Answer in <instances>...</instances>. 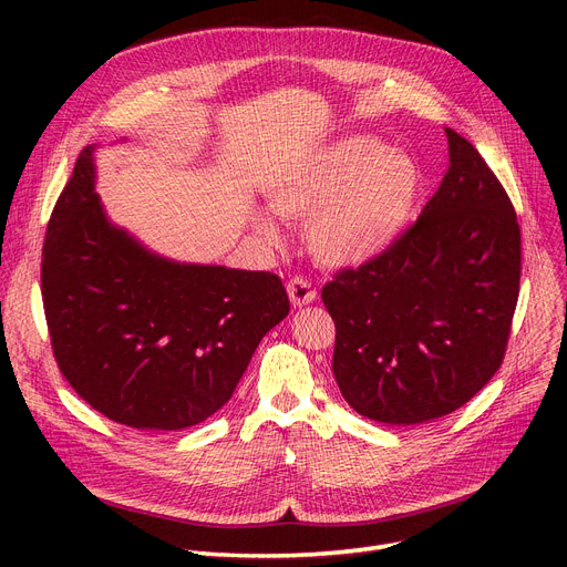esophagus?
<instances>
[{"instance_id":"obj_1","label":"esophagus","mask_w":567,"mask_h":567,"mask_svg":"<svg viewBox=\"0 0 567 567\" xmlns=\"http://www.w3.org/2000/svg\"><path fill=\"white\" fill-rule=\"evenodd\" d=\"M287 293H289V301L293 303V308L310 306V303L317 299V291H315L312 285H310L306 278H301V276H296V278H291V280L287 282Z\"/></svg>"}]
</instances>
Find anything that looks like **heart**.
I'll use <instances>...</instances> for the list:
<instances>
[{
    "label": "heart",
    "instance_id": "obj_1",
    "mask_svg": "<svg viewBox=\"0 0 567 567\" xmlns=\"http://www.w3.org/2000/svg\"><path fill=\"white\" fill-rule=\"evenodd\" d=\"M423 188L419 163L370 137H344L276 165L266 184L271 212L308 223V246L326 266H363L389 250L406 229ZM268 244L278 225L255 216Z\"/></svg>",
    "mask_w": 567,
    "mask_h": 567
}]
</instances>
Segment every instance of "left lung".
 <instances>
[{"mask_svg":"<svg viewBox=\"0 0 567 567\" xmlns=\"http://www.w3.org/2000/svg\"><path fill=\"white\" fill-rule=\"evenodd\" d=\"M449 135L434 197L381 257L321 289L336 321L333 374L365 419L419 425L496 374L519 296L522 236L508 193L475 146Z\"/></svg>","mask_w":567,"mask_h":567,"instance_id":"8db88e82","label":"left lung"}]
</instances>
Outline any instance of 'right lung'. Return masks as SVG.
Listing matches in <instances>:
<instances>
[{
  "instance_id": "obj_1",
  "label": "right lung",
  "mask_w": 567,
  "mask_h": 567,
  "mask_svg": "<svg viewBox=\"0 0 567 567\" xmlns=\"http://www.w3.org/2000/svg\"><path fill=\"white\" fill-rule=\"evenodd\" d=\"M94 186L86 146L43 244L54 361L114 423L161 432L197 425L231 398L261 338L287 317L282 280L146 250L107 220Z\"/></svg>"
}]
</instances>
